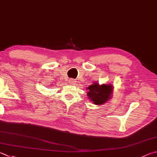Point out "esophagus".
Segmentation results:
<instances>
[{
	"label": "esophagus",
	"mask_w": 157,
	"mask_h": 157,
	"mask_svg": "<svg viewBox=\"0 0 157 157\" xmlns=\"http://www.w3.org/2000/svg\"><path fill=\"white\" fill-rule=\"evenodd\" d=\"M75 82H76V81L75 80V79H72V78L70 79H69V83H70V84H75Z\"/></svg>",
	"instance_id": "obj_1"
}]
</instances>
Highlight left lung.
Instances as JSON below:
<instances>
[{"mask_svg":"<svg viewBox=\"0 0 157 157\" xmlns=\"http://www.w3.org/2000/svg\"><path fill=\"white\" fill-rule=\"evenodd\" d=\"M113 88L110 84H102L99 86L98 83H95L88 87L87 95L95 104H103L110 98Z\"/></svg>","mask_w":157,"mask_h":157,"instance_id":"1","label":"left lung"}]
</instances>
